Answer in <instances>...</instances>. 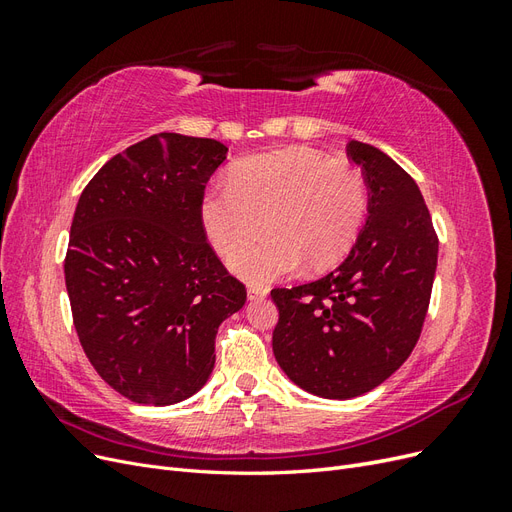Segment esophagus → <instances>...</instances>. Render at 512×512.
I'll list each match as a JSON object with an SVG mask.
<instances>
[{
  "instance_id": "esophagus-1",
  "label": "esophagus",
  "mask_w": 512,
  "mask_h": 512,
  "mask_svg": "<svg viewBox=\"0 0 512 512\" xmlns=\"http://www.w3.org/2000/svg\"><path fill=\"white\" fill-rule=\"evenodd\" d=\"M267 294H269V288H265V286H247V299L250 301L265 299Z\"/></svg>"
}]
</instances>
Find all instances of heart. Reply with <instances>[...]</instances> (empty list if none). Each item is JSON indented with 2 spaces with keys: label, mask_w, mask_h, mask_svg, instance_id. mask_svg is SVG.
I'll return each mask as SVG.
<instances>
[{
  "label": "heart",
  "mask_w": 512,
  "mask_h": 512,
  "mask_svg": "<svg viewBox=\"0 0 512 512\" xmlns=\"http://www.w3.org/2000/svg\"><path fill=\"white\" fill-rule=\"evenodd\" d=\"M367 183L359 170L331 162L307 147L247 158L230 170L228 183L200 198V222L222 256L241 250L260 232L267 239L230 258L243 280L267 284L297 271L327 269L359 237L367 215Z\"/></svg>",
  "instance_id": "b5f03b06"
}]
</instances>
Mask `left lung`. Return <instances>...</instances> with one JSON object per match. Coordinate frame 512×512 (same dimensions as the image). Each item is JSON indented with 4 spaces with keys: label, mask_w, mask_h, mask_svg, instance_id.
Instances as JSON below:
<instances>
[{
    "label": "left lung",
    "mask_w": 512,
    "mask_h": 512,
    "mask_svg": "<svg viewBox=\"0 0 512 512\" xmlns=\"http://www.w3.org/2000/svg\"><path fill=\"white\" fill-rule=\"evenodd\" d=\"M363 168L367 222L348 258L316 282L273 288V354L303 391L352 399L404 365L421 335L438 237L414 179L384 151L350 141Z\"/></svg>",
    "instance_id": "obj_1"
}]
</instances>
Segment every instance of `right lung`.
<instances>
[{"label":"right lung","instance_id":"add662e5","mask_svg":"<svg viewBox=\"0 0 512 512\" xmlns=\"http://www.w3.org/2000/svg\"><path fill=\"white\" fill-rule=\"evenodd\" d=\"M226 153L213 138L153 134L108 160L76 205L64 262L74 329L100 378L134 404L203 389L218 327L245 305L200 222Z\"/></svg>","mask_w":512,"mask_h":512}]
</instances>
